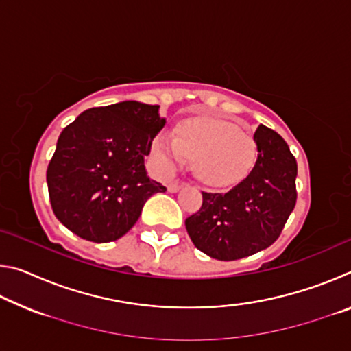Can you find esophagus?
I'll return each mask as SVG.
<instances>
[{"mask_svg":"<svg viewBox=\"0 0 351 351\" xmlns=\"http://www.w3.org/2000/svg\"><path fill=\"white\" fill-rule=\"evenodd\" d=\"M184 186V184H181V182H171V184H169V192H171V193H175V192H178V190H180L181 187Z\"/></svg>","mask_w":351,"mask_h":351,"instance_id":"1","label":"esophagus"}]
</instances>
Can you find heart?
Masks as SVG:
<instances>
[{
	"instance_id": "heart-1",
	"label": "heart",
	"mask_w": 351,
	"mask_h": 351,
	"mask_svg": "<svg viewBox=\"0 0 351 351\" xmlns=\"http://www.w3.org/2000/svg\"><path fill=\"white\" fill-rule=\"evenodd\" d=\"M153 156L164 170L181 167L193 159L195 173L207 186L226 187L245 180L257 161V144L239 125L226 119L198 116L184 121L175 138L158 136Z\"/></svg>"
}]
</instances>
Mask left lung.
<instances>
[{"instance_id": "obj_1", "label": "left lung", "mask_w": 351, "mask_h": 351, "mask_svg": "<svg viewBox=\"0 0 351 351\" xmlns=\"http://www.w3.org/2000/svg\"><path fill=\"white\" fill-rule=\"evenodd\" d=\"M258 156L251 173L226 193L203 192L199 210L186 218L193 245L212 258L230 261L269 247L297 199V162L274 130L254 134Z\"/></svg>"}]
</instances>
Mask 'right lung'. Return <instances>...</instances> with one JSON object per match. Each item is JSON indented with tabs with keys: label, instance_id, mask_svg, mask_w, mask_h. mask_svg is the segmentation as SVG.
<instances>
[{
	"label": "right lung",
	"instance_id": "1",
	"mask_svg": "<svg viewBox=\"0 0 351 351\" xmlns=\"http://www.w3.org/2000/svg\"><path fill=\"white\" fill-rule=\"evenodd\" d=\"M159 105L94 106L64 127L46 171L51 207L80 239L108 243L125 235L152 195L144 159L165 119Z\"/></svg>",
	"mask_w": 351,
	"mask_h": 351
}]
</instances>
